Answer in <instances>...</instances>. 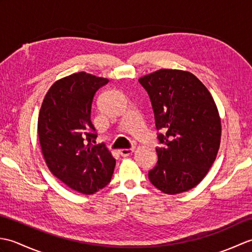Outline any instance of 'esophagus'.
Wrapping results in <instances>:
<instances>
[{
  "mask_svg": "<svg viewBox=\"0 0 252 252\" xmlns=\"http://www.w3.org/2000/svg\"><path fill=\"white\" fill-rule=\"evenodd\" d=\"M133 153H134V148H122V149H119V154L121 155V156H123V157L129 156V155H132Z\"/></svg>",
  "mask_w": 252,
  "mask_h": 252,
  "instance_id": "obj_1",
  "label": "esophagus"
}]
</instances>
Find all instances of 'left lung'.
I'll return each mask as SVG.
<instances>
[{
	"mask_svg": "<svg viewBox=\"0 0 252 252\" xmlns=\"http://www.w3.org/2000/svg\"><path fill=\"white\" fill-rule=\"evenodd\" d=\"M151 98L158 134V161L148 172L164 194L194 189L215 162L221 143V118L212 95L191 72L160 69L138 79Z\"/></svg>",
	"mask_w": 252,
	"mask_h": 252,
	"instance_id": "1",
	"label": "left lung"
}]
</instances>
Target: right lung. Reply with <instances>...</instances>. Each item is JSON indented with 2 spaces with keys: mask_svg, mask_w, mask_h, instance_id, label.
Listing matches in <instances>:
<instances>
[{
  "mask_svg": "<svg viewBox=\"0 0 252 252\" xmlns=\"http://www.w3.org/2000/svg\"><path fill=\"white\" fill-rule=\"evenodd\" d=\"M108 79L78 72L57 80L42 103L37 134L50 171L69 189L91 195L109 183L116 160L103 145H93L91 121L94 95Z\"/></svg>",
  "mask_w": 252,
  "mask_h": 252,
  "instance_id": "obj_1",
  "label": "right lung"
}]
</instances>
